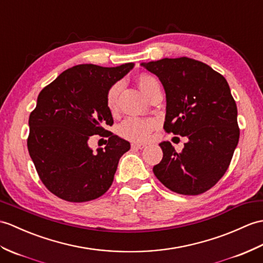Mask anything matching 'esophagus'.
Masks as SVG:
<instances>
[{
	"label": "esophagus",
	"mask_w": 263,
	"mask_h": 263,
	"mask_svg": "<svg viewBox=\"0 0 263 263\" xmlns=\"http://www.w3.org/2000/svg\"><path fill=\"white\" fill-rule=\"evenodd\" d=\"M131 148H132L133 150H141V149L145 148V144H143V143H137V142H133V143L131 144Z\"/></svg>",
	"instance_id": "1"
}]
</instances>
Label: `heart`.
Wrapping results in <instances>:
<instances>
[{"label":"heart","mask_w":263,"mask_h":263,"mask_svg":"<svg viewBox=\"0 0 263 263\" xmlns=\"http://www.w3.org/2000/svg\"><path fill=\"white\" fill-rule=\"evenodd\" d=\"M138 83L140 88L143 93L149 96V94L156 87L159 86L157 79L150 75H141L138 78ZM122 89V83L118 82L113 84L106 94V106L111 113L118 111V101L119 95ZM156 126L155 121L149 119H140V118H127L119 126V134L126 140L137 142H143L149 139L151 131Z\"/></svg>","instance_id":"b5f03b06"}]
</instances>
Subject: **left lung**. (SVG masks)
<instances>
[{
	"label": "left lung",
	"mask_w": 263,
	"mask_h": 263,
	"mask_svg": "<svg viewBox=\"0 0 263 263\" xmlns=\"http://www.w3.org/2000/svg\"><path fill=\"white\" fill-rule=\"evenodd\" d=\"M141 66L160 79L166 91L164 131L188 139L181 152L169 141L159 144L163 157L154 174L177 194H203L224 176L240 138L236 104L227 79L187 57Z\"/></svg>",
	"instance_id": "1"
}]
</instances>
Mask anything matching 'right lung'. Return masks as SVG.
<instances>
[{
  "instance_id": "right-lung-1",
  "label": "right lung",
  "mask_w": 263,
  "mask_h": 263,
  "mask_svg": "<svg viewBox=\"0 0 263 263\" xmlns=\"http://www.w3.org/2000/svg\"><path fill=\"white\" fill-rule=\"evenodd\" d=\"M133 67L77 65L40 91L29 118L28 150L41 181L57 197L83 203L111 187L130 142L104 129L113 125L106 94ZM91 135L107 137L106 148L91 151Z\"/></svg>"
}]
</instances>
